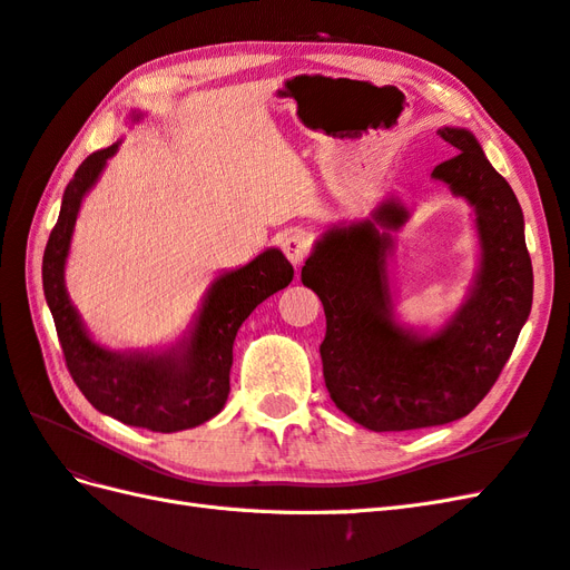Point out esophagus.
Here are the masks:
<instances>
[{"instance_id":"1","label":"esophagus","mask_w":570,"mask_h":570,"mask_svg":"<svg viewBox=\"0 0 570 570\" xmlns=\"http://www.w3.org/2000/svg\"><path fill=\"white\" fill-rule=\"evenodd\" d=\"M283 252L289 258V263H293V266L297 268L312 254V237H309L307 232H302V229L289 232L287 237L283 239Z\"/></svg>"}]
</instances>
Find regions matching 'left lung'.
<instances>
[{
    "mask_svg": "<svg viewBox=\"0 0 570 570\" xmlns=\"http://www.w3.org/2000/svg\"><path fill=\"white\" fill-rule=\"evenodd\" d=\"M438 135L456 155L433 178L474 207L481 266L466 302L438 333H415L392 314L386 254L406 207L384 203L374 222L331 227L302 266V283L324 304L318 345L326 390L348 419L374 433L452 423L491 392L532 309V261L522 207L508 180L464 128Z\"/></svg>",
    "mask_w": 570,
    "mask_h": 570,
    "instance_id": "8db88e82",
    "label": "left lung"
}]
</instances>
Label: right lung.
<instances>
[{
    "label": "right lung",
    "mask_w": 570,
    "mask_h": 570,
    "mask_svg": "<svg viewBox=\"0 0 570 570\" xmlns=\"http://www.w3.org/2000/svg\"><path fill=\"white\" fill-rule=\"evenodd\" d=\"M140 118V116H135ZM118 145L94 151L69 180L58 225L43 254V289L69 374L89 404L125 425L176 433L210 421L229 396L232 345L263 299L293 281V266L268 248L246 266L222 273L207 289L190 336L164 353H110L94 343L65 289V261L81 198L99 180Z\"/></svg>",
    "instance_id": "add662e5"
}]
</instances>
